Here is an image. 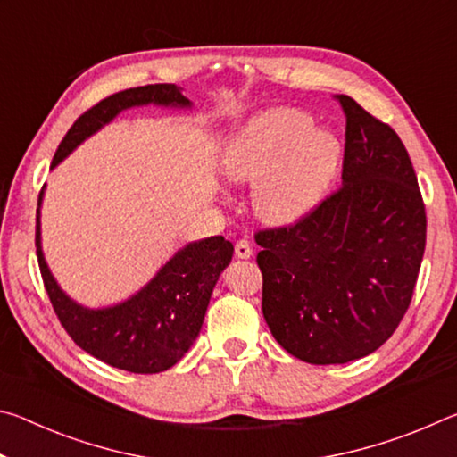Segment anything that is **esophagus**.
<instances>
[{"instance_id": "obj_1", "label": "esophagus", "mask_w": 457, "mask_h": 457, "mask_svg": "<svg viewBox=\"0 0 457 457\" xmlns=\"http://www.w3.org/2000/svg\"><path fill=\"white\" fill-rule=\"evenodd\" d=\"M236 256L242 260H247L253 256V247L250 242H247V239H239V242H236Z\"/></svg>"}]
</instances>
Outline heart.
<instances>
[{
	"label": "heart",
	"instance_id": "obj_1",
	"mask_svg": "<svg viewBox=\"0 0 457 457\" xmlns=\"http://www.w3.org/2000/svg\"><path fill=\"white\" fill-rule=\"evenodd\" d=\"M343 146L311 114L276 108L258 114L221 154L223 175L253 185V207L268 223L296 221L320 204L338 171Z\"/></svg>",
	"mask_w": 457,
	"mask_h": 457
}]
</instances>
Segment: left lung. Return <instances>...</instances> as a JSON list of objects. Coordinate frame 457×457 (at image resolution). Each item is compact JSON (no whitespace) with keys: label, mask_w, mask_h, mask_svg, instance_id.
I'll list each match as a JSON object with an SVG mask.
<instances>
[{"label":"left lung","mask_w":457,"mask_h":457,"mask_svg":"<svg viewBox=\"0 0 457 457\" xmlns=\"http://www.w3.org/2000/svg\"><path fill=\"white\" fill-rule=\"evenodd\" d=\"M346 114L343 187L296 226L256 236L262 312L284 351L312 365L375 353L411 303L425 207L395 130L338 96Z\"/></svg>","instance_id":"left-lung-1"}]
</instances>
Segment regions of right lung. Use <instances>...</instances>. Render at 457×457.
<instances>
[{
    "label": "right lung",
    "mask_w": 457,
    "mask_h": 457,
    "mask_svg": "<svg viewBox=\"0 0 457 457\" xmlns=\"http://www.w3.org/2000/svg\"><path fill=\"white\" fill-rule=\"evenodd\" d=\"M149 104L193 108L191 100L183 96V88L175 84H146L117 92L100 100L74 122L54 154L50 169H56L76 146L112 122L122 111ZM44 189L37 199L36 253L46 292L62 327L82 351L111 367L141 375L171 369L195 343L212 292L234 256V245L223 236L189 242L133 296L111 306L88 308L60 288L44 258L40 221Z\"/></svg>",
    "instance_id": "1"
}]
</instances>
